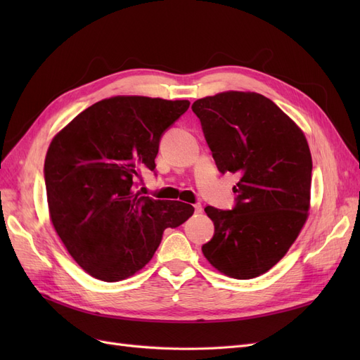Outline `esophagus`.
<instances>
[{
    "mask_svg": "<svg viewBox=\"0 0 360 360\" xmlns=\"http://www.w3.org/2000/svg\"><path fill=\"white\" fill-rule=\"evenodd\" d=\"M193 209H195V213H202V205L201 204H195Z\"/></svg>",
    "mask_w": 360,
    "mask_h": 360,
    "instance_id": "obj_1",
    "label": "esophagus"
}]
</instances>
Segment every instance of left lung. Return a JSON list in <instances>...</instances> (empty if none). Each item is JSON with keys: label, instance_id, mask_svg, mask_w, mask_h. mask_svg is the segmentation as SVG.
<instances>
[{"label": "left lung", "instance_id": "obj_1", "mask_svg": "<svg viewBox=\"0 0 360 360\" xmlns=\"http://www.w3.org/2000/svg\"><path fill=\"white\" fill-rule=\"evenodd\" d=\"M213 159L240 176L233 210L205 207L214 236L207 261L234 279L266 274L296 242L311 207L312 158L302 129L263 94L224 91L195 101Z\"/></svg>", "mask_w": 360, "mask_h": 360}]
</instances>
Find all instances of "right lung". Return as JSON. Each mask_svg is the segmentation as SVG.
Segmentation results:
<instances>
[{
	"label": "right lung",
	"mask_w": 360,
	"mask_h": 360,
	"mask_svg": "<svg viewBox=\"0 0 360 360\" xmlns=\"http://www.w3.org/2000/svg\"><path fill=\"white\" fill-rule=\"evenodd\" d=\"M189 105L114 96L86 108L51 141L45 159L51 222L93 278L134 276L153 258L163 231L193 214L191 204L136 191L141 174L156 168L162 134Z\"/></svg>",
	"instance_id": "add662e5"
}]
</instances>
